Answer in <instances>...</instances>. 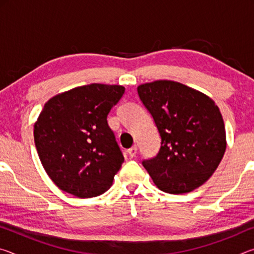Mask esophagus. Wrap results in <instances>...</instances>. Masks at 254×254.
<instances>
[{
  "instance_id": "34e87169",
  "label": "esophagus",
  "mask_w": 254,
  "mask_h": 254,
  "mask_svg": "<svg viewBox=\"0 0 254 254\" xmlns=\"http://www.w3.org/2000/svg\"><path fill=\"white\" fill-rule=\"evenodd\" d=\"M136 151H137V148H136V145H133L132 148H130V149L127 150V153H128V156H130L131 158H133V157H135Z\"/></svg>"
}]
</instances>
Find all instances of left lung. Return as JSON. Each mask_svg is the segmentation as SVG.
<instances>
[{"instance_id": "8db88e82", "label": "left lung", "mask_w": 254, "mask_h": 254, "mask_svg": "<svg viewBox=\"0 0 254 254\" xmlns=\"http://www.w3.org/2000/svg\"><path fill=\"white\" fill-rule=\"evenodd\" d=\"M161 136L157 157L142 165L160 190L185 194L206 183L226 149L224 121L204 93L174 80L137 86Z\"/></svg>"}]
</instances>
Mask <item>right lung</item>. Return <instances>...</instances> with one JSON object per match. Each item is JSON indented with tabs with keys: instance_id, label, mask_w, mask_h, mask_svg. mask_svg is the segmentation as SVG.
<instances>
[{
	"instance_id": "right-lung-1",
	"label": "right lung",
	"mask_w": 254,
	"mask_h": 254,
	"mask_svg": "<svg viewBox=\"0 0 254 254\" xmlns=\"http://www.w3.org/2000/svg\"><path fill=\"white\" fill-rule=\"evenodd\" d=\"M124 92L121 85L89 84L45 104L34 123V143L47 175L62 190L89 198L112 186L124 157L106 118Z\"/></svg>"
}]
</instances>
